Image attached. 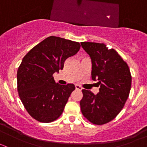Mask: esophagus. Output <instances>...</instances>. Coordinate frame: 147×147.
<instances>
[{
  "mask_svg": "<svg viewBox=\"0 0 147 147\" xmlns=\"http://www.w3.org/2000/svg\"><path fill=\"white\" fill-rule=\"evenodd\" d=\"M75 88H76V90H82V87H80V85H78V84H76V85H75Z\"/></svg>",
  "mask_w": 147,
  "mask_h": 147,
  "instance_id": "esophagus-1",
  "label": "esophagus"
}]
</instances>
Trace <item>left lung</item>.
I'll list each match as a JSON object with an SVG mask.
<instances>
[{"label":"left lung","instance_id":"left-lung-1","mask_svg":"<svg viewBox=\"0 0 147 147\" xmlns=\"http://www.w3.org/2000/svg\"><path fill=\"white\" fill-rule=\"evenodd\" d=\"M82 48L92 60V78L97 81L100 92L94 94L82 90L81 112L89 121L97 125L115 119L128 99L131 84L129 68L117 52L105 44L82 42Z\"/></svg>","mask_w":147,"mask_h":147}]
</instances>
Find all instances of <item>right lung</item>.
Listing matches in <instances>:
<instances>
[{
  "instance_id": "1",
  "label": "right lung",
  "mask_w": 147,
  "mask_h": 147,
  "mask_svg": "<svg viewBox=\"0 0 147 147\" xmlns=\"http://www.w3.org/2000/svg\"><path fill=\"white\" fill-rule=\"evenodd\" d=\"M80 48L79 42L50 36L23 57L18 69L17 88L23 106L33 119L48 123L62 115L75 87L56 83L53 75L63 69L65 60Z\"/></svg>"
}]
</instances>
